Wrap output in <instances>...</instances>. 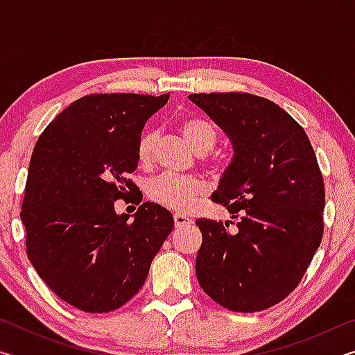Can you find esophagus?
<instances>
[{
  "instance_id": "1",
  "label": "esophagus",
  "mask_w": 355,
  "mask_h": 355,
  "mask_svg": "<svg viewBox=\"0 0 355 355\" xmlns=\"http://www.w3.org/2000/svg\"><path fill=\"white\" fill-rule=\"evenodd\" d=\"M192 222H194V220H192L191 218H188V216H184V214L177 213L175 216H173V224H175V227H178V228L188 227V225L192 224Z\"/></svg>"
}]
</instances>
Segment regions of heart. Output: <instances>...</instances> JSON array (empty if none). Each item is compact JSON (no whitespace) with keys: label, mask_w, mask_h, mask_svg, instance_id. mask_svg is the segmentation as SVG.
I'll use <instances>...</instances> for the list:
<instances>
[{"label":"heart","mask_w":355,"mask_h":355,"mask_svg":"<svg viewBox=\"0 0 355 355\" xmlns=\"http://www.w3.org/2000/svg\"><path fill=\"white\" fill-rule=\"evenodd\" d=\"M178 128L184 139L197 153L205 155L211 150L219 139L216 125L202 116H188L180 120ZM158 142V131L147 128L137 137L136 155L141 164H148L152 161ZM203 180L197 177L172 175V173H161L152 178L147 184V194L155 203L161 207L175 209V211H188L194 205L197 197L205 191Z\"/></svg>","instance_id":"b5f03b06"}]
</instances>
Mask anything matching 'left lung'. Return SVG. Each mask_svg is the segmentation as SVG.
Masks as SVG:
<instances>
[{
    "mask_svg": "<svg viewBox=\"0 0 355 355\" xmlns=\"http://www.w3.org/2000/svg\"><path fill=\"white\" fill-rule=\"evenodd\" d=\"M235 147L211 200L236 222L200 218L197 280L214 302L241 313L279 304L320 248L322 173L304 128L274 101L248 92L191 94Z\"/></svg>",
    "mask_w": 355,
    "mask_h": 355,
    "instance_id": "left-lung-1",
    "label": "left lung"
}]
</instances>
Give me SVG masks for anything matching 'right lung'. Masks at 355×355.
<instances>
[{
    "mask_svg": "<svg viewBox=\"0 0 355 355\" xmlns=\"http://www.w3.org/2000/svg\"><path fill=\"white\" fill-rule=\"evenodd\" d=\"M171 94H91L55 117L35 142L20 218L26 254L64 302L89 313L120 309L141 290L173 228L169 209L144 202L133 180L136 142ZM122 198L140 205L117 215Z\"/></svg>",
    "mask_w": 355,
    "mask_h": 355,
    "instance_id": "obj_1",
    "label": "right lung"
}]
</instances>
